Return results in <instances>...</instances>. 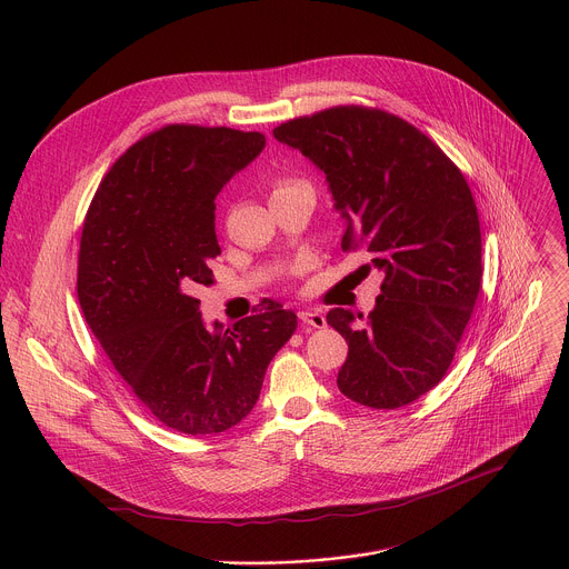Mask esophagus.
I'll return each mask as SVG.
<instances>
[{
    "mask_svg": "<svg viewBox=\"0 0 569 569\" xmlns=\"http://www.w3.org/2000/svg\"><path fill=\"white\" fill-rule=\"evenodd\" d=\"M299 319L306 323V327H312V329L327 327V317H323L321 310H301Z\"/></svg>",
    "mask_w": 569,
    "mask_h": 569,
    "instance_id": "esophagus-1",
    "label": "esophagus"
}]
</instances>
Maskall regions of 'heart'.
Listing matches in <instances>:
<instances>
[{
	"label": "heart",
	"instance_id": "obj_1",
	"mask_svg": "<svg viewBox=\"0 0 569 569\" xmlns=\"http://www.w3.org/2000/svg\"><path fill=\"white\" fill-rule=\"evenodd\" d=\"M299 187H303V184H301V182H295V180H279V182L274 184V191H272V196L286 193V191H292V189H299Z\"/></svg>",
	"mask_w": 569,
	"mask_h": 569
}]
</instances>
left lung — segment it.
<instances>
[{
    "label": "left lung",
    "mask_w": 569,
    "mask_h": 569,
    "mask_svg": "<svg viewBox=\"0 0 569 569\" xmlns=\"http://www.w3.org/2000/svg\"><path fill=\"white\" fill-rule=\"evenodd\" d=\"M274 137L327 176L345 252L382 274L376 308L327 315L349 356L340 391L396 410L448 371L481 288L479 216L463 173L421 130L376 108L338 106L290 119Z\"/></svg>",
    "instance_id": "obj_1"
}]
</instances>
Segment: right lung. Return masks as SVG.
Here are the masks:
<instances>
[{"label": "right lung", "mask_w": 569, "mask_h": 569, "mask_svg": "<svg viewBox=\"0 0 569 569\" xmlns=\"http://www.w3.org/2000/svg\"><path fill=\"white\" fill-rule=\"evenodd\" d=\"M261 132L173 123L132 143L101 180L78 252V301L117 373L150 415L184 435L246 419L297 315L270 301L207 331L216 196L263 150Z\"/></svg>", "instance_id": "1"}]
</instances>
